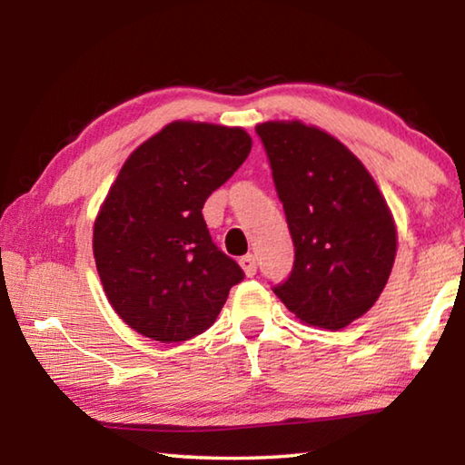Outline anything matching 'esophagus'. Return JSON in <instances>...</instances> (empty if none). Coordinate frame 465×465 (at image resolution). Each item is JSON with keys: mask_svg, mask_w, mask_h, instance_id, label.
Here are the masks:
<instances>
[{"mask_svg": "<svg viewBox=\"0 0 465 465\" xmlns=\"http://www.w3.org/2000/svg\"><path fill=\"white\" fill-rule=\"evenodd\" d=\"M240 266H242V271H243V274H246V277H254V274H256V258L252 254L242 256Z\"/></svg>", "mask_w": 465, "mask_h": 465, "instance_id": "obj_1", "label": "esophagus"}]
</instances>
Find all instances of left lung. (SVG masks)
<instances>
[{
  "mask_svg": "<svg viewBox=\"0 0 465 465\" xmlns=\"http://www.w3.org/2000/svg\"><path fill=\"white\" fill-rule=\"evenodd\" d=\"M295 246L272 291L305 324L341 330L380 299L398 250L391 211L349 147L302 121L256 124Z\"/></svg>",
  "mask_w": 465,
  "mask_h": 465,
  "instance_id": "8db88e82",
  "label": "left lung"
}]
</instances>
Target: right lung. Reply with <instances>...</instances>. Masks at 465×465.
I'll return each instance as SVG.
<instances>
[{"label": "right lung", "instance_id": "1", "mask_svg": "<svg viewBox=\"0 0 465 465\" xmlns=\"http://www.w3.org/2000/svg\"><path fill=\"white\" fill-rule=\"evenodd\" d=\"M252 149L242 127L174 121L143 141L94 222V261L113 310L135 332L183 342L217 320L243 279L203 219L209 194Z\"/></svg>", "mask_w": 465, "mask_h": 465}]
</instances>
